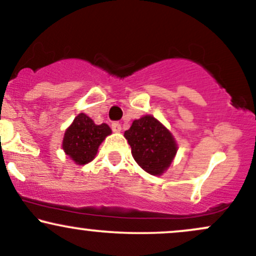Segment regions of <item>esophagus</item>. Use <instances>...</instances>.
I'll return each mask as SVG.
<instances>
[{
  "mask_svg": "<svg viewBox=\"0 0 256 256\" xmlns=\"http://www.w3.org/2000/svg\"><path fill=\"white\" fill-rule=\"evenodd\" d=\"M112 130H113V132H120L122 131V125L118 122H112Z\"/></svg>",
  "mask_w": 256,
  "mask_h": 256,
  "instance_id": "esophagus-1",
  "label": "esophagus"
}]
</instances>
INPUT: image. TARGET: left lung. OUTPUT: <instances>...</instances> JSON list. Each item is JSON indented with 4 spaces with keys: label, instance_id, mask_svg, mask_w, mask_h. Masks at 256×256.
Wrapping results in <instances>:
<instances>
[{
    "label": "left lung",
    "instance_id": "1",
    "mask_svg": "<svg viewBox=\"0 0 256 256\" xmlns=\"http://www.w3.org/2000/svg\"><path fill=\"white\" fill-rule=\"evenodd\" d=\"M124 136L131 146L134 161L149 174H162L177 154L174 137L152 116L134 120Z\"/></svg>",
    "mask_w": 256,
    "mask_h": 256
}]
</instances>
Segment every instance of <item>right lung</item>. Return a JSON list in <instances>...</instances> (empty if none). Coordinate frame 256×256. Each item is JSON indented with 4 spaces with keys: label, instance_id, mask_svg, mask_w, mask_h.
<instances>
[{
    "label": "right lung",
    "instance_id": "obj_1",
    "mask_svg": "<svg viewBox=\"0 0 256 256\" xmlns=\"http://www.w3.org/2000/svg\"><path fill=\"white\" fill-rule=\"evenodd\" d=\"M110 134L107 124L96 125L86 114L80 113L64 132L62 149L76 164L85 165L94 160L100 144Z\"/></svg>",
    "mask_w": 256,
    "mask_h": 256
}]
</instances>
